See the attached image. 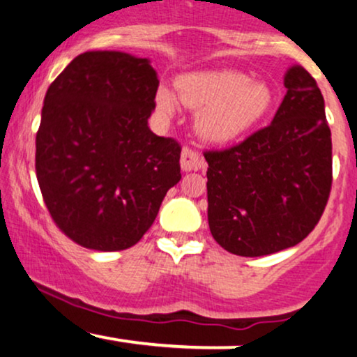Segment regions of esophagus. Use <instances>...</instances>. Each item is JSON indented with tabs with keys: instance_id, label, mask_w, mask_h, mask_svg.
Returning a JSON list of instances; mask_svg holds the SVG:
<instances>
[{
	"instance_id": "34e87169",
	"label": "esophagus",
	"mask_w": 357,
	"mask_h": 357,
	"mask_svg": "<svg viewBox=\"0 0 357 357\" xmlns=\"http://www.w3.org/2000/svg\"><path fill=\"white\" fill-rule=\"evenodd\" d=\"M181 167L183 171H198L204 167V159L202 158V154L196 153L191 147H183Z\"/></svg>"
}]
</instances>
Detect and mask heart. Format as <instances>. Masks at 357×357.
<instances>
[{
	"label": "heart",
	"mask_w": 357,
	"mask_h": 357,
	"mask_svg": "<svg viewBox=\"0 0 357 357\" xmlns=\"http://www.w3.org/2000/svg\"><path fill=\"white\" fill-rule=\"evenodd\" d=\"M178 96L188 107L199 110V136L215 144L238 139L253 129L273 105L268 84L252 80L247 73L220 70L184 75L176 84ZM155 104L165 114L176 109L174 93L166 85L155 92Z\"/></svg>",
	"instance_id": "obj_1"
}]
</instances>
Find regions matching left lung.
<instances>
[{
    "instance_id": "obj_1",
    "label": "left lung",
    "mask_w": 357,
    "mask_h": 357,
    "mask_svg": "<svg viewBox=\"0 0 357 357\" xmlns=\"http://www.w3.org/2000/svg\"><path fill=\"white\" fill-rule=\"evenodd\" d=\"M272 124L240 144L206 151L208 223L216 243L240 257L296 247L321 220L333 186V141L324 97L294 65Z\"/></svg>"
}]
</instances>
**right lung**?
Returning <instances> with one entry per match:
<instances>
[{
  "mask_svg": "<svg viewBox=\"0 0 357 357\" xmlns=\"http://www.w3.org/2000/svg\"><path fill=\"white\" fill-rule=\"evenodd\" d=\"M158 73L124 52H85L52 82L35 169L52 220L97 252L136 245L181 179V146L147 126Z\"/></svg>",
  "mask_w": 357,
  "mask_h": 357,
  "instance_id": "add662e5",
  "label": "right lung"
}]
</instances>
